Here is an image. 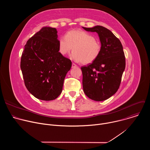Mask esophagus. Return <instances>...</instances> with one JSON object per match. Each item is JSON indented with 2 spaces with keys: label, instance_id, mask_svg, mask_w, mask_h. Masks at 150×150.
<instances>
[{
  "label": "esophagus",
  "instance_id": "34e87169",
  "mask_svg": "<svg viewBox=\"0 0 150 150\" xmlns=\"http://www.w3.org/2000/svg\"><path fill=\"white\" fill-rule=\"evenodd\" d=\"M76 67H77V65H76V64H75L74 63H73L72 65V68H76Z\"/></svg>",
  "mask_w": 150,
  "mask_h": 150
}]
</instances>
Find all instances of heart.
<instances>
[{
  "label": "heart",
  "instance_id": "b5f03b06",
  "mask_svg": "<svg viewBox=\"0 0 150 150\" xmlns=\"http://www.w3.org/2000/svg\"><path fill=\"white\" fill-rule=\"evenodd\" d=\"M58 49L62 56L68 55L73 49L72 59L87 65L97 59L101 47L99 41L91 34L80 30H74L68 31L65 37L59 38Z\"/></svg>",
  "mask_w": 150,
  "mask_h": 150
}]
</instances>
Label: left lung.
Returning a JSON list of instances; mask_svg holds the SVG:
<instances>
[{
    "mask_svg": "<svg viewBox=\"0 0 150 150\" xmlns=\"http://www.w3.org/2000/svg\"><path fill=\"white\" fill-rule=\"evenodd\" d=\"M82 28L96 32L101 42V52L97 59L87 67H82V86L86 96L101 101L113 96L119 88L125 69V57L120 41L104 27L96 25Z\"/></svg>",
    "mask_w": 150,
    "mask_h": 150,
    "instance_id": "obj_1",
    "label": "left lung"
}]
</instances>
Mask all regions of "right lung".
Instances as JSON below:
<instances>
[{
	"label": "right lung",
	"mask_w": 150,
	"mask_h": 150,
	"mask_svg": "<svg viewBox=\"0 0 150 150\" xmlns=\"http://www.w3.org/2000/svg\"><path fill=\"white\" fill-rule=\"evenodd\" d=\"M72 62L59 52L55 28L42 27L27 42L21 59L25 87L35 98L56 99L62 93L63 82Z\"/></svg>",
	"instance_id": "right-lung-1"
}]
</instances>
